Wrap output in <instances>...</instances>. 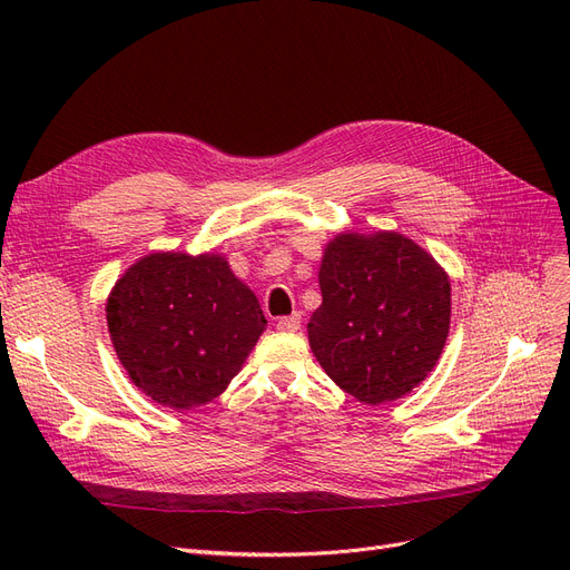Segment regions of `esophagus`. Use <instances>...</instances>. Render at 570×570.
Listing matches in <instances>:
<instances>
[{"label":"esophagus","mask_w":570,"mask_h":570,"mask_svg":"<svg viewBox=\"0 0 570 570\" xmlns=\"http://www.w3.org/2000/svg\"><path fill=\"white\" fill-rule=\"evenodd\" d=\"M302 327V316L299 314H289V316H283L278 321V331L283 333H297Z\"/></svg>","instance_id":"esophagus-1"}]
</instances>
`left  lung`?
Segmentation results:
<instances>
[{"label": "left lung", "instance_id": "8db88e82", "mask_svg": "<svg viewBox=\"0 0 570 570\" xmlns=\"http://www.w3.org/2000/svg\"><path fill=\"white\" fill-rule=\"evenodd\" d=\"M308 321L318 364L358 402L400 400L433 371L450 333L452 287L404 235H337L318 271Z\"/></svg>", "mask_w": 570, "mask_h": 570}]
</instances>
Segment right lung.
I'll use <instances>...</instances> for the list:
<instances>
[{"instance_id":"obj_1","label":"right lung","mask_w":570,"mask_h":570,"mask_svg":"<svg viewBox=\"0 0 570 570\" xmlns=\"http://www.w3.org/2000/svg\"><path fill=\"white\" fill-rule=\"evenodd\" d=\"M107 323L130 381L154 402H212L243 368L266 318L226 258L149 254L111 289Z\"/></svg>"}]
</instances>
